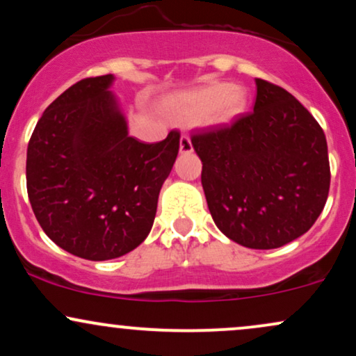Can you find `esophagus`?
<instances>
[{
  "label": "esophagus",
  "mask_w": 356,
  "mask_h": 356,
  "mask_svg": "<svg viewBox=\"0 0 356 356\" xmlns=\"http://www.w3.org/2000/svg\"><path fill=\"white\" fill-rule=\"evenodd\" d=\"M179 150H181V154L192 152V144H191L189 136H182L181 137V140H179Z\"/></svg>",
  "instance_id": "1"
}]
</instances>
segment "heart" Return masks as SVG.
Instances as JSON below:
<instances>
[{"label": "heart", "mask_w": 356, "mask_h": 356, "mask_svg": "<svg viewBox=\"0 0 356 356\" xmlns=\"http://www.w3.org/2000/svg\"><path fill=\"white\" fill-rule=\"evenodd\" d=\"M246 88L226 81H214L189 92L174 93L162 102L165 115L179 124L206 120L212 125H229L246 112Z\"/></svg>", "instance_id": "heart-1"}]
</instances>
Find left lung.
<instances>
[{
	"label": "left lung",
	"mask_w": 356,
	"mask_h": 356,
	"mask_svg": "<svg viewBox=\"0 0 356 356\" xmlns=\"http://www.w3.org/2000/svg\"><path fill=\"white\" fill-rule=\"evenodd\" d=\"M254 110L229 127L192 136L202 189L222 234L251 249L303 236L330 191L326 137L284 88L256 79Z\"/></svg>",
	"instance_id": "1"
}]
</instances>
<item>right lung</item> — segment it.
<instances>
[{
    "label": "right lung",
    "mask_w": 356,
    "mask_h": 356,
    "mask_svg": "<svg viewBox=\"0 0 356 356\" xmlns=\"http://www.w3.org/2000/svg\"><path fill=\"white\" fill-rule=\"evenodd\" d=\"M113 75L83 79L48 105L26 152V189L40 226L61 249L107 261L149 236L159 192L179 154L177 130L145 144L129 136Z\"/></svg>",
    "instance_id": "add662e5"
}]
</instances>
